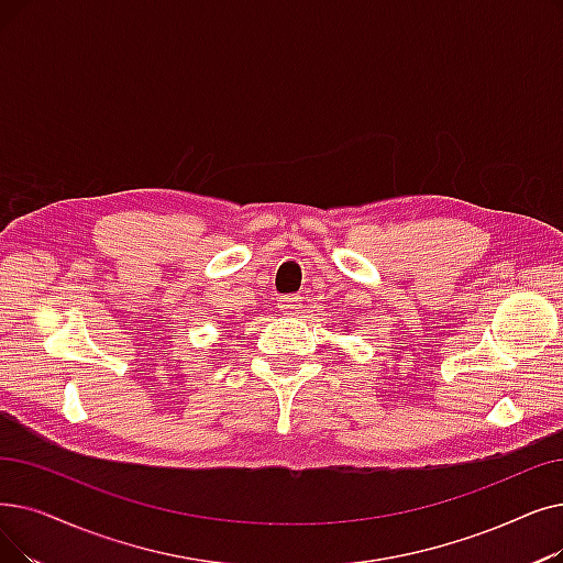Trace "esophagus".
Instances as JSON below:
<instances>
[{
  "mask_svg": "<svg viewBox=\"0 0 563 563\" xmlns=\"http://www.w3.org/2000/svg\"><path fill=\"white\" fill-rule=\"evenodd\" d=\"M299 297L297 295H285L283 299H280V303H278V308L283 310V312H291V310H295L297 306H299Z\"/></svg>",
  "mask_w": 563,
  "mask_h": 563,
  "instance_id": "34e87169",
  "label": "esophagus"
}]
</instances>
